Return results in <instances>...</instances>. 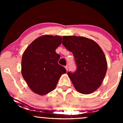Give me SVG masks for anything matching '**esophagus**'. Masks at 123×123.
<instances>
[{
	"label": "esophagus",
	"instance_id": "1",
	"mask_svg": "<svg viewBox=\"0 0 123 123\" xmlns=\"http://www.w3.org/2000/svg\"><path fill=\"white\" fill-rule=\"evenodd\" d=\"M65 69H66V70H68V65H66V66H65Z\"/></svg>",
	"mask_w": 123,
	"mask_h": 123
}]
</instances>
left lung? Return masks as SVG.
<instances>
[{
  "instance_id": "1",
  "label": "left lung",
  "mask_w": 123,
  "mask_h": 123,
  "mask_svg": "<svg viewBox=\"0 0 123 123\" xmlns=\"http://www.w3.org/2000/svg\"><path fill=\"white\" fill-rule=\"evenodd\" d=\"M62 44L73 53L76 70L68 74L77 91L91 94L102 84L107 70L105 54L99 45L84 37L65 36Z\"/></svg>"
}]
</instances>
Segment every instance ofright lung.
Here are the masks:
<instances>
[{"label":"right lung","instance_id":"add662e5","mask_svg":"<svg viewBox=\"0 0 123 123\" xmlns=\"http://www.w3.org/2000/svg\"><path fill=\"white\" fill-rule=\"evenodd\" d=\"M62 43L60 36L44 35L37 38L24 53L21 72L33 92L43 95L55 89L66 69L58 63L60 55L55 52Z\"/></svg>","mask_w":123,"mask_h":123}]
</instances>
